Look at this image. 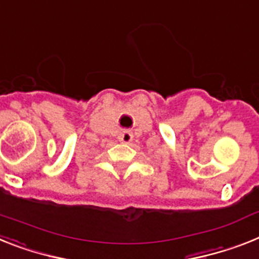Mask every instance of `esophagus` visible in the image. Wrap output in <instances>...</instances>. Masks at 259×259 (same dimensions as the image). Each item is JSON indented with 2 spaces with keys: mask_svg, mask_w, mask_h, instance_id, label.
I'll list each match as a JSON object with an SVG mask.
<instances>
[{
  "mask_svg": "<svg viewBox=\"0 0 259 259\" xmlns=\"http://www.w3.org/2000/svg\"><path fill=\"white\" fill-rule=\"evenodd\" d=\"M133 133L130 132V130H123L122 133L119 134V141L122 143H130L132 141H133Z\"/></svg>",
  "mask_w": 259,
  "mask_h": 259,
  "instance_id": "esophagus-1",
  "label": "esophagus"
}]
</instances>
